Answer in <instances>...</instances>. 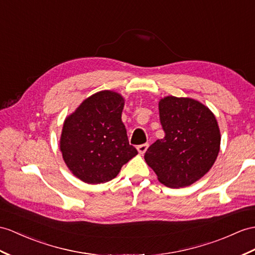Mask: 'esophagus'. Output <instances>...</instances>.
<instances>
[{
  "label": "esophagus",
  "mask_w": 255,
  "mask_h": 255,
  "mask_svg": "<svg viewBox=\"0 0 255 255\" xmlns=\"http://www.w3.org/2000/svg\"><path fill=\"white\" fill-rule=\"evenodd\" d=\"M148 144H141V145H138L137 146V150H138V152L139 153H145L146 152V150H147V148H148Z\"/></svg>",
  "instance_id": "1"
}]
</instances>
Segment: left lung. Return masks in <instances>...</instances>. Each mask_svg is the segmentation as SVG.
Wrapping results in <instances>:
<instances>
[{"mask_svg":"<svg viewBox=\"0 0 255 255\" xmlns=\"http://www.w3.org/2000/svg\"><path fill=\"white\" fill-rule=\"evenodd\" d=\"M159 115L165 136L149 146L145 160L160 183L186 187L214 164L221 144L219 126L210 109L191 98L164 97Z\"/></svg>","mask_w":255,"mask_h":255,"instance_id":"1","label":"left lung"}]
</instances>
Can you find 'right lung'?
<instances>
[{"mask_svg": "<svg viewBox=\"0 0 255 255\" xmlns=\"http://www.w3.org/2000/svg\"><path fill=\"white\" fill-rule=\"evenodd\" d=\"M123 106L120 94L102 91L86 98L65 120L60 150L67 166L81 181L109 182L137 154L121 120Z\"/></svg>", "mask_w": 255, "mask_h": 255, "instance_id": "add662e5", "label": "right lung"}]
</instances>
